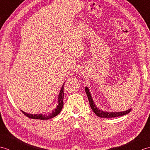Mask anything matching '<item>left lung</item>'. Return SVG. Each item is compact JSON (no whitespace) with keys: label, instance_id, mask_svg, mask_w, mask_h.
Segmentation results:
<instances>
[{"label":"left lung","instance_id":"8db88e82","mask_svg":"<svg viewBox=\"0 0 150 150\" xmlns=\"http://www.w3.org/2000/svg\"><path fill=\"white\" fill-rule=\"evenodd\" d=\"M85 91H86V95H87L88 98L90 107L91 108L92 110H93V111L95 113V115H96L98 117H101V118L117 117H120V116H123V115H124L128 114L130 112V111H131V109L126 110L125 111H122V112H106V111H102L100 109H98V108L95 105L94 102L91 98V95L90 94V91H89L88 88L87 87L85 88Z\"/></svg>","mask_w":150,"mask_h":150}]
</instances>
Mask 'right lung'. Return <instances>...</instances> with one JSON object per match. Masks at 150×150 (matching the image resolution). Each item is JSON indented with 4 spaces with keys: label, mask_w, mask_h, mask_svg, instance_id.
I'll return each mask as SVG.
<instances>
[{
    "label": "right lung",
    "mask_w": 150,
    "mask_h": 150,
    "mask_svg": "<svg viewBox=\"0 0 150 150\" xmlns=\"http://www.w3.org/2000/svg\"><path fill=\"white\" fill-rule=\"evenodd\" d=\"M64 84L62 85L61 88V90L60 91V93L59 95V100H58V106H57L56 109L54 110L52 113H49L48 115H44V114H37V115H33V114H30L25 113L24 111H22V113L24 114V115H26L28 118H30V119H40V120H46L49 119H52V118L57 116V115L60 113V111H61L62 107H63V99L64 97Z\"/></svg>",
    "instance_id": "add662e5"
}]
</instances>
